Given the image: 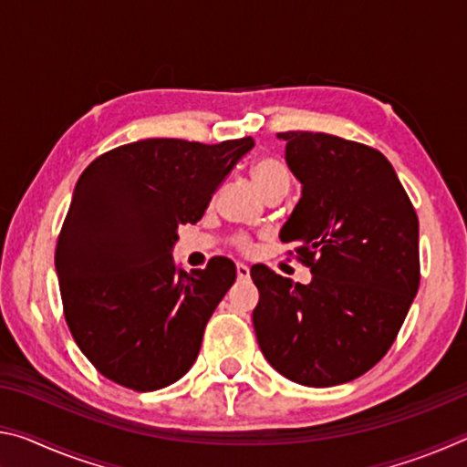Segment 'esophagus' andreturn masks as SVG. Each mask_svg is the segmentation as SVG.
I'll return each mask as SVG.
<instances>
[{
    "mask_svg": "<svg viewBox=\"0 0 467 467\" xmlns=\"http://www.w3.org/2000/svg\"><path fill=\"white\" fill-rule=\"evenodd\" d=\"M236 275H239V280H249V278H251V270H249V265H244V264H236Z\"/></svg>",
    "mask_w": 467,
    "mask_h": 467,
    "instance_id": "obj_1",
    "label": "esophagus"
}]
</instances>
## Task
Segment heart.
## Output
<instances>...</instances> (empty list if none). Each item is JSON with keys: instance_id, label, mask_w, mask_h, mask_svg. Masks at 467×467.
Wrapping results in <instances>:
<instances>
[{"instance_id": "1", "label": "heart", "mask_w": 467, "mask_h": 467, "mask_svg": "<svg viewBox=\"0 0 467 467\" xmlns=\"http://www.w3.org/2000/svg\"><path fill=\"white\" fill-rule=\"evenodd\" d=\"M251 179L265 197L275 192H288L290 187V172L286 169V164L274 156L257 158L251 167ZM234 244L239 249L247 251L251 247V241L244 234H239L234 239Z\"/></svg>"}]
</instances>
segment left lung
<instances>
[{"instance_id":"1","label":"left lung","mask_w":467,"mask_h":467,"mask_svg":"<svg viewBox=\"0 0 467 467\" xmlns=\"http://www.w3.org/2000/svg\"><path fill=\"white\" fill-rule=\"evenodd\" d=\"M303 195L282 243L311 267L292 284L253 265V327L267 362L306 387L348 383L389 350L420 284L418 216L379 150L329 133L284 131Z\"/></svg>"}]
</instances>
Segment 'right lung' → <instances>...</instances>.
<instances>
[{"instance_id": "right-lung-1", "label": "right lung", "mask_w": 467, "mask_h": 467, "mask_svg": "<svg viewBox=\"0 0 467 467\" xmlns=\"http://www.w3.org/2000/svg\"><path fill=\"white\" fill-rule=\"evenodd\" d=\"M253 138L200 144L150 138L109 150L80 175L63 220L55 270L63 315L100 375L133 391L183 377L205 323L236 280L226 257L179 270L172 244L195 224Z\"/></svg>"}]
</instances>
